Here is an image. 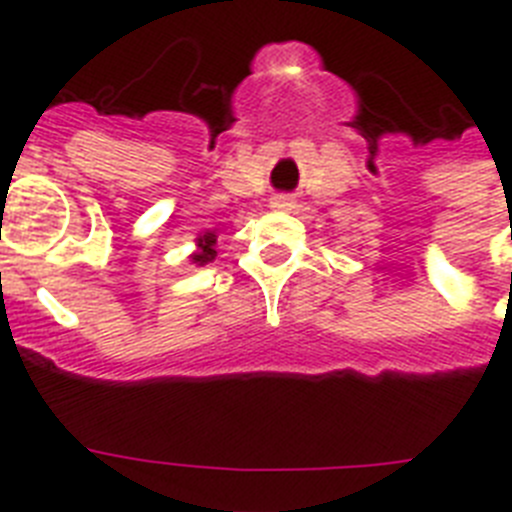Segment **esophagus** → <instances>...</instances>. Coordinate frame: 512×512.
Instances as JSON below:
<instances>
[{
	"mask_svg": "<svg viewBox=\"0 0 512 512\" xmlns=\"http://www.w3.org/2000/svg\"><path fill=\"white\" fill-rule=\"evenodd\" d=\"M292 207H295V200H292V197H287V194H279V197H274V200H271V210L289 212Z\"/></svg>",
	"mask_w": 512,
	"mask_h": 512,
	"instance_id": "34e87169",
	"label": "esophagus"
}]
</instances>
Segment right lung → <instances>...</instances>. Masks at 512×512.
<instances>
[{
	"label": "right lung",
	"instance_id": "add662e5",
	"mask_svg": "<svg viewBox=\"0 0 512 512\" xmlns=\"http://www.w3.org/2000/svg\"><path fill=\"white\" fill-rule=\"evenodd\" d=\"M217 256V233L215 230H205L194 238V251L189 253V261L194 266H205L215 261Z\"/></svg>",
	"mask_w": 512,
	"mask_h": 512
}]
</instances>
